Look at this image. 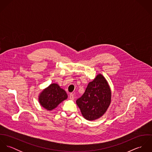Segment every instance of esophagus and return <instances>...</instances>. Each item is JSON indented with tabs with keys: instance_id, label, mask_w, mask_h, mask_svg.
I'll return each instance as SVG.
<instances>
[{
	"instance_id": "1",
	"label": "esophagus",
	"mask_w": 152,
	"mask_h": 152,
	"mask_svg": "<svg viewBox=\"0 0 152 152\" xmlns=\"http://www.w3.org/2000/svg\"><path fill=\"white\" fill-rule=\"evenodd\" d=\"M69 98L71 99V100H74V95L72 94H69Z\"/></svg>"
}]
</instances>
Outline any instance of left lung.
<instances>
[{
  "instance_id": "obj_1",
  "label": "left lung",
  "mask_w": 152,
  "mask_h": 152,
  "mask_svg": "<svg viewBox=\"0 0 152 152\" xmlns=\"http://www.w3.org/2000/svg\"><path fill=\"white\" fill-rule=\"evenodd\" d=\"M111 102V90L105 78L101 74L89 82L84 94L76 101L82 115L88 121L101 118Z\"/></svg>"
}]
</instances>
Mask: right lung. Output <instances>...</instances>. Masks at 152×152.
I'll use <instances>...</instances> for the list:
<instances>
[{"label": "right lung", "instance_id": "1", "mask_svg": "<svg viewBox=\"0 0 152 152\" xmlns=\"http://www.w3.org/2000/svg\"><path fill=\"white\" fill-rule=\"evenodd\" d=\"M68 98L65 91L56 83L50 84L42 91L39 96L40 105L47 110L56 108Z\"/></svg>", "mask_w": 152, "mask_h": 152}]
</instances>
